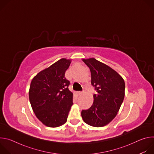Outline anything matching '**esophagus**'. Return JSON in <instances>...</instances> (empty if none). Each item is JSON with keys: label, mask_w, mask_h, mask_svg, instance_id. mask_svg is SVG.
Returning a JSON list of instances; mask_svg holds the SVG:
<instances>
[{"label": "esophagus", "mask_w": 154, "mask_h": 154, "mask_svg": "<svg viewBox=\"0 0 154 154\" xmlns=\"http://www.w3.org/2000/svg\"><path fill=\"white\" fill-rule=\"evenodd\" d=\"M83 93V91H79L78 92V94H79V95H81V94H82Z\"/></svg>", "instance_id": "34e87169"}]
</instances>
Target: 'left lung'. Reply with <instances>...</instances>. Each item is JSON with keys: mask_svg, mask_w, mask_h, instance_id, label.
<instances>
[{"mask_svg": "<svg viewBox=\"0 0 154 154\" xmlns=\"http://www.w3.org/2000/svg\"><path fill=\"white\" fill-rule=\"evenodd\" d=\"M91 71V85L97 94L88 109H83L82 117L90 125L103 127L116 116L125 95V82L122 77L106 64L96 59H83Z\"/></svg>", "mask_w": 154, "mask_h": 154, "instance_id": "1", "label": "left lung"}]
</instances>
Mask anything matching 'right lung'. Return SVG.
Here are the masks:
<instances>
[{
	"label": "right lung",
	"mask_w": 154,
	"mask_h": 154,
	"mask_svg": "<svg viewBox=\"0 0 154 154\" xmlns=\"http://www.w3.org/2000/svg\"><path fill=\"white\" fill-rule=\"evenodd\" d=\"M71 61L61 58L39 72L32 80L29 100L38 119L50 127H57L67 121L73 104V94L68 88L70 82L65 72Z\"/></svg>",
	"instance_id": "add662e5"
}]
</instances>
